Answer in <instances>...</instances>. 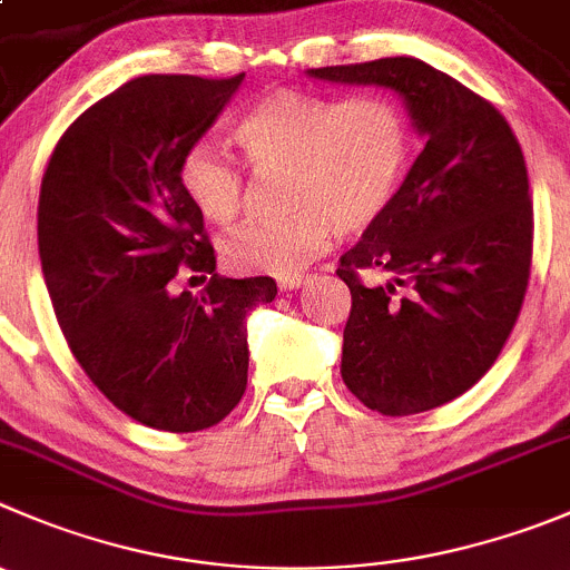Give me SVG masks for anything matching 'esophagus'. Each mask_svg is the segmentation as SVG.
<instances>
[{
	"label": "esophagus",
	"instance_id": "34e87169",
	"mask_svg": "<svg viewBox=\"0 0 570 570\" xmlns=\"http://www.w3.org/2000/svg\"><path fill=\"white\" fill-rule=\"evenodd\" d=\"M276 285H279L282 291H294V288H299V285H305V274L279 276V279H276Z\"/></svg>",
	"mask_w": 570,
	"mask_h": 570
}]
</instances>
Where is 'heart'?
<instances>
[{
  "instance_id": "obj_1",
  "label": "heart",
  "mask_w": 570,
  "mask_h": 570,
  "mask_svg": "<svg viewBox=\"0 0 570 570\" xmlns=\"http://www.w3.org/2000/svg\"><path fill=\"white\" fill-rule=\"evenodd\" d=\"M237 142L257 173H285L288 215L237 226L224 257L288 276L324 252L330 232L357 235L386 215L414 150V119L394 97L274 89L243 114ZM178 184L200 218L224 226L246 200V165L198 139L178 159Z\"/></svg>"
}]
</instances>
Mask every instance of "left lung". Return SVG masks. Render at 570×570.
Listing matches in <instances>:
<instances>
[{
    "mask_svg": "<svg viewBox=\"0 0 570 570\" xmlns=\"http://www.w3.org/2000/svg\"><path fill=\"white\" fill-rule=\"evenodd\" d=\"M311 75L400 91L428 137L392 207L335 268L352 294L341 377L386 416L451 403L498 361L529 288L534 207L518 137L490 100L416 58Z\"/></svg>",
    "mask_w": 570,
    "mask_h": 570,
    "instance_id": "1",
    "label": "left lung"
}]
</instances>
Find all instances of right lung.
Wrapping results in <instances>:
<instances>
[{
    "label": "right lung",
    "mask_w": 570,
    "mask_h": 570,
    "mask_svg": "<svg viewBox=\"0 0 570 570\" xmlns=\"http://www.w3.org/2000/svg\"><path fill=\"white\" fill-rule=\"evenodd\" d=\"M240 80H128L63 131L41 178L38 257L63 338L86 377L156 431H204L240 403L246 316L276 296L271 276L215 274L204 218L178 184L181 154ZM181 267L210 274L204 292L171 294Z\"/></svg>",
    "instance_id": "obj_1"
}]
</instances>
